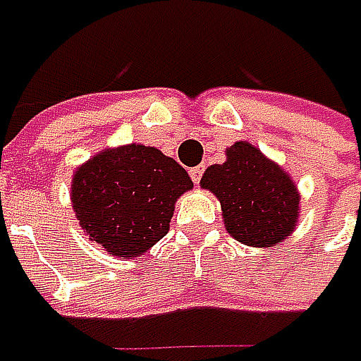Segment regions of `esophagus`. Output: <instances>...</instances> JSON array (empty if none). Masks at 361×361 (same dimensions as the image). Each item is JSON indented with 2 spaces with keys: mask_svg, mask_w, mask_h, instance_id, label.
<instances>
[{
  "mask_svg": "<svg viewBox=\"0 0 361 361\" xmlns=\"http://www.w3.org/2000/svg\"><path fill=\"white\" fill-rule=\"evenodd\" d=\"M203 173H205V166H192V169H190V177H192V182H195V184L201 182Z\"/></svg>",
  "mask_w": 361,
  "mask_h": 361,
  "instance_id": "esophagus-1",
  "label": "esophagus"
}]
</instances>
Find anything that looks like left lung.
<instances>
[{"label": "left lung", "mask_w": 361, "mask_h": 361, "mask_svg": "<svg viewBox=\"0 0 361 361\" xmlns=\"http://www.w3.org/2000/svg\"><path fill=\"white\" fill-rule=\"evenodd\" d=\"M201 186L218 197L226 231L242 244L271 246L295 228L300 197L291 177L246 141L231 145Z\"/></svg>", "instance_id": "1"}]
</instances>
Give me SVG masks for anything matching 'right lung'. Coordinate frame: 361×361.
Masks as SVG:
<instances>
[{"instance_id":"1","label":"right lung","mask_w":361,"mask_h":361,"mask_svg":"<svg viewBox=\"0 0 361 361\" xmlns=\"http://www.w3.org/2000/svg\"><path fill=\"white\" fill-rule=\"evenodd\" d=\"M190 188L182 164L133 143L106 149L76 171L72 207L90 240L109 255L139 257L166 235L177 197Z\"/></svg>"}]
</instances>
